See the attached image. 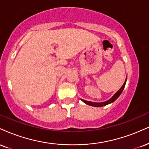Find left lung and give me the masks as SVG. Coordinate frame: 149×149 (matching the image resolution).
<instances>
[{"instance_id": "8db88e82", "label": "left lung", "mask_w": 149, "mask_h": 149, "mask_svg": "<svg viewBox=\"0 0 149 149\" xmlns=\"http://www.w3.org/2000/svg\"><path fill=\"white\" fill-rule=\"evenodd\" d=\"M126 81H125L124 83H123L122 87H121V89H120L118 91V92H116V94H114L110 100H108V101H107L105 102H103V103H94V102L85 101V100H82V101H83L85 103L87 104V105H91V106H94V107H103V106H105V105H108V104H110L111 103H113V102L115 101L116 98H117L120 96V95H121V93H122L123 89H124V87H125V85H126Z\"/></svg>"}]
</instances>
